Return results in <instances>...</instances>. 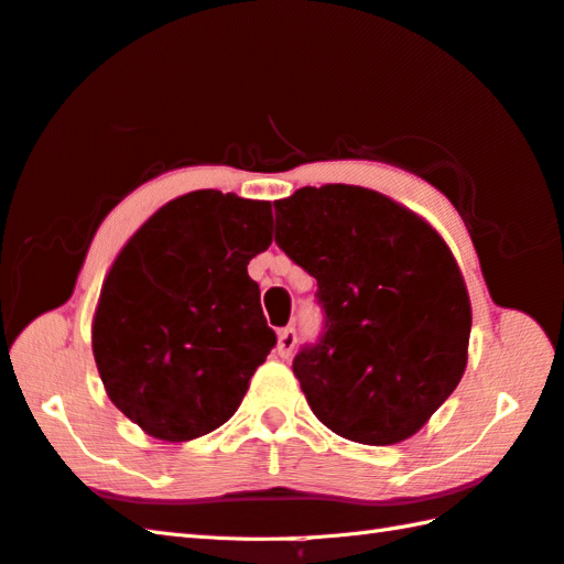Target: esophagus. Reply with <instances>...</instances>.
Returning a JSON list of instances; mask_svg holds the SVG:
<instances>
[{
  "label": "esophagus",
  "instance_id": "obj_1",
  "mask_svg": "<svg viewBox=\"0 0 564 564\" xmlns=\"http://www.w3.org/2000/svg\"><path fill=\"white\" fill-rule=\"evenodd\" d=\"M297 345V333L295 327H283L279 333V345H275V349H279V355L283 359H289L293 355V349Z\"/></svg>",
  "mask_w": 564,
  "mask_h": 564
}]
</instances>
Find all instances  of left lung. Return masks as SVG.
<instances>
[{"instance_id": "8db88e82", "label": "left lung", "mask_w": 564, "mask_h": 564, "mask_svg": "<svg viewBox=\"0 0 564 564\" xmlns=\"http://www.w3.org/2000/svg\"><path fill=\"white\" fill-rule=\"evenodd\" d=\"M275 245L317 281L325 325L293 359L317 421L361 445H395L443 405L467 367L471 305L437 231L357 185L275 200Z\"/></svg>"}]
</instances>
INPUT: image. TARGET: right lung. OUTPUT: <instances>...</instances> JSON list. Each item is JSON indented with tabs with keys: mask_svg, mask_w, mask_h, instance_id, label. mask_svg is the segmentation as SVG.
Masks as SVG:
<instances>
[{
	"mask_svg": "<svg viewBox=\"0 0 564 564\" xmlns=\"http://www.w3.org/2000/svg\"><path fill=\"white\" fill-rule=\"evenodd\" d=\"M271 203L175 197L141 225L102 283L93 351L109 401L143 433L187 443L239 408L275 333L249 261L271 245Z\"/></svg>",
	"mask_w": 564,
	"mask_h": 564,
	"instance_id": "1",
	"label": "right lung"
}]
</instances>
